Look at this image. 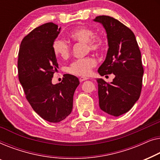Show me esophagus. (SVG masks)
I'll use <instances>...</instances> for the list:
<instances>
[{"instance_id": "34e87169", "label": "esophagus", "mask_w": 160, "mask_h": 160, "mask_svg": "<svg viewBox=\"0 0 160 160\" xmlns=\"http://www.w3.org/2000/svg\"><path fill=\"white\" fill-rule=\"evenodd\" d=\"M79 80H80V82H83V81L88 80V78H85V77H80Z\"/></svg>"}]
</instances>
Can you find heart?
<instances>
[{
	"mask_svg": "<svg viewBox=\"0 0 160 160\" xmlns=\"http://www.w3.org/2000/svg\"><path fill=\"white\" fill-rule=\"evenodd\" d=\"M94 35L95 32L91 28L81 26L72 31L69 33V37L74 41L85 43L88 51L98 52L104 48L106 41L103 38ZM52 48L55 56L58 58H67L70 53V46L68 42L61 38H57L53 41ZM96 64V62L93 57L80 58L74 61L69 65L67 71L75 75L88 76Z\"/></svg>",
	"mask_w": 160,
	"mask_h": 160,
	"instance_id": "b5f03b06",
	"label": "heart"
}]
</instances>
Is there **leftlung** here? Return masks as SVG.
I'll list each match as a JSON object with an SVG mask.
<instances>
[{
	"mask_svg": "<svg viewBox=\"0 0 160 160\" xmlns=\"http://www.w3.org/2000/svg\"><path fill=\"white\" fill-rule=\"evenodd\" d=\"M93 21L105 29L109 46L98 72L101 76H115L110 83L96 80L99 107L106 113L118 117L129 111L140 97L143 75L141 51L134 33L118 19L98 16Z\"/></svg>",
	"mask_w": 160,
	"mask_h": 160,
	"instance_id": "8db88e82",
	"label": "left lung"
}]
</instances>
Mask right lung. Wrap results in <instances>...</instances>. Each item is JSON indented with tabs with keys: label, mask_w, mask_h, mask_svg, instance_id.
Segmentation results:
<instances>
[{
	"label": "right lung",
	"mask_w": 160,
	"mask_h": 160,
	"mask_svg": "<svg viewBox=\"0 0 160 160\" xmlns=\"http://www.w3.org/2000/svg\"><path fill=\"white\" fill-rule=\"evenodd\" d=\"M61 28L48 22L34 29L23 38L18 58V75L26 98L33 110L45 120L57 123L72 110L73 96L80 81L66 74L62 81L52 84L58 65L53 42Z\"/></svg>",
	"instance_id": "obj_1"
}]
</instances>
